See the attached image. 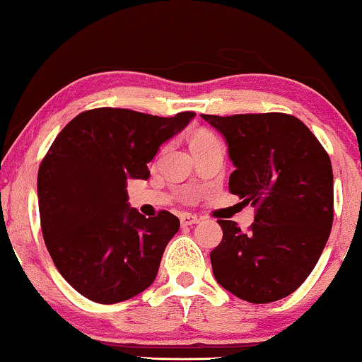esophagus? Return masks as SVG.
Listing matches in <instances>:
<instances>
[{
  "mask_svg": "<svg viewBox=\"0 0 362 362\" xmlns=\"http://www.w3.org/2000/svg\"><path fill=\"white\" fill-rule=\"evenodd\" d=\"M180 221H181V226L182 227H187V226H194L199 222V217L194 216V214H187V212H185V214L180 216Z\"/></svg>",
  "mask_w": 362,
  "mask_h": 362,
  "instance_id": "1",
  "label": "esophagus"
}]
</instances>
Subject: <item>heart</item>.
Masks as SVG:
<instances>
[{"mask_svg":"<svg viewBox=\"0 0 362 362\" xmlns=\"http://www.w3.org/2000/svg\"><path fill=\"white\" fill-rule=\"evenodd\" d=\"M209 143H217V138L209 132H197L194 136H192L191 148L201 146V145H209Z\"/></svg>","mask_w":362,"mask_h":362,"instance_id":"1","label":"heart"}]
</instances>
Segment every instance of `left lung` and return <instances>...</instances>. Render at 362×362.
<instances>
[{
	"instance_id": "left-lung-1",
	"label": "left lung",
	"mask_w": 362,
	"mask_h": 362,
	"mask_svg": "<svg viewBox=\"0 0 362 362\" xmlns=\"http://www.w3.org/2000/svg\"><path fill=\"white\" fill-rule=\"evenodd\" d=\"M201 117L227 143L229 191L257 207L247 234L219 221L222 240L211 252L217 284L250 303L285 298L315 269L333 226L328 153L286 113Z\"/></svg>"
}]
</instances>
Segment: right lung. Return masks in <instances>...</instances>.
Instances as JSON below:
<instances>
[{
	"label": "right lung",
	"mask_w": 362,
	"mask_h": 362,
	"mask_svg": "<svg viewBox=\"0 0 362 362\" xmlns=\"http://www.w3.org/2000/svg\"><path fill=\"white\" fill-rule=\"evenodd\" d=\"M194 112L163 118L127 108L78 113L49 148L37 173L39 216L54 265L86 298L112 305L156 279L180 219L130 207L128 180H148V163Z\"/></svg>",
	"instance_id": "right-lung-1"
}]
</instances>
